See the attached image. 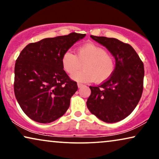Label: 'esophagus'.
<instances>
[{
	"mask_svg": "<svg viewBox=\"0 0 159 159\" xmlns=\"http://www.w3.org/2000/svg\"><path fill=\"white\" fill-rule=\"evenodd\" d=\"M77 86H78V88H81L82 87L84 86V84H82V83H80V82H78V83H77Z\"/></svg>",
	"mask_w": 159,
	"mask_h": 159,
	"instance_id": "esophagus-1",
	"label": "esophagus"
}]
</instances>
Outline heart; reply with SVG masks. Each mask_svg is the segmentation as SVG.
<instances>
[{"label":"heart","mask_w":159,"mask_h":159,"mask_svg":"<svg viewBox=\"0 0 159 159\" xmlns=\"http://www.w3.org/2000/svg\"><path fill=\"white\" fill-rule=\"evenodd\" d=\"M84 63V69L77 70ZM61 65L68 74L75 73L71 78L77 82H103L112 75L115 69L114 58L106 50L93 43L82 45L76 50V55L70 50L61 56Z\"/></svg>","instance_id":"b5f03b06"}]
</instances>
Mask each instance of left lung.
I'll use <instances>...</instances> for the list:
<instances>
[{
	"instance_id": "left-lung-1",
	"label": "left lung",
	"mask_w": 159,
	"mask_h": 159,
	"mask_svg": "<svg viewBox=\"0 0 159 159\" xmlns=\"http://www.w3.org/2000/svg\"><path fill=\"white\" fill-rule=\"evenodd\" d=\"M105 46L116 60L112 75L99 85L90 86L87 101L90 111L107 123L119 121L129 116L142 96L144 65L131 45L116 38L90 35Z\"/></svg>"
}]
</instances>
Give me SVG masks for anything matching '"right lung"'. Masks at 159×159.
<instances>
[{"mask_svg": "<svg viewBox=\"0 0 159 159\" xmlns=\"http://www.w3.org/2000/svg\"><path fill=\"white\" fill-rule=\"evenodd\" d=\"M85 34L45 38L28 44L17 58L14 68V94L25 114L40 123L63 116L77 90L61 65V56Z\"/></svg>", "mask_w": 159, "mask_h": 159, "instance_id": "right-lung-1", "label": "right lung"}]
</instances>
